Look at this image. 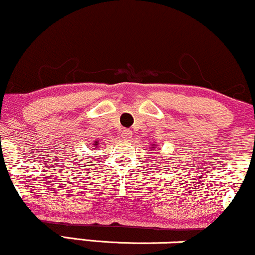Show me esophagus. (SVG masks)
Returning <instances> with one entry per match:
<instances>
[{
    "mask_svg": "<svg viewBox=\"0 0 255 255\" xmlns=\"http://www.w3.org/2000/svg\"><path fill=\"white\" fill-rule=\"evenodd\" d=\"M131 130H128V128H124V130L122 131V137L124 138V139H128V138H131Z\"/></svg>",
    "mask_w": 255,
    "mask_h": 255,
    "instance_id": "esophagus-1",
    "label": "esophagus"
}]
</instances>
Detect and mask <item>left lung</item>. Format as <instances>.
<instances>
[{
	"label": "left lung",
	"mask_w": 255,
	"mask_h": 255,
	"mask_svg": "<svg viewBox=\"0 0 255 255\" xmlns=\"http://www.w3.org/2000/svg\"><path fill=\"white\" fill-rule=\"evenodd\" d=\"M151 149H152V147H151Z\"/></svg>",
	"instance_id": "left-lung-1"
}]
</instances>
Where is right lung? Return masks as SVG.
<instances>
[{
    "label": "right lung",
    "mask_w": 255,
    "mask_h": 255,
    "mask_svg": "<svg viewBox=\"0 0 255 255\" xmlns=\"http://www.w3.org/2000/svg\"><path fill=\"white\" fill-rule=\"evenodd\" d=\"M97 145H98V143H96V144H94V147H96Z\"/></svg>",
    "instance_id": "obj_1"
}]
</instances>
